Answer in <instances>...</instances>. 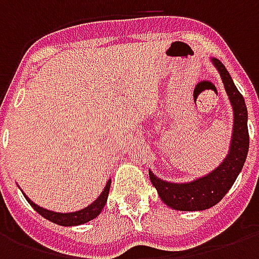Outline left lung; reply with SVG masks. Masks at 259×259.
<instances>
[{
  "label": "left lung",
  "instance_id": "obj_1",
  "mask_svg": "<svg viewBox=\"0 0 259 259\" xmlns=\"http://www.w3.org/2000/svg\"><path fill=\"white\" fill-rule=\"evenodd\" d=\"M212 62L222 77L225 90L228 93L230 104L233 107L234 122L230 152L228 158L219 165V168L190 183H169L157 178L150 170V180L152 186L157 189L161 200L166 205L178 211H202L218 204L237 179L248 152V115L244 98L234 85L225 65L217 58L212 59Z\"/></svg>",
  "mask_w": 259,
  "mask_h": 259
}]
</instances>
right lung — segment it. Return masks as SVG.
<instances>
[{"mask_svg": "<svg viewBox=\"0 0 259 259\" xmlns=\"http://www.w3.org/2000/svg\"><path fill=\"white\" fill-rule=\"evenodd\" d=\"M109 187H111V180H108L107 186H105V189H104V191L101 193V195H100L91 205H89L87 208H84V209H80V211L70 212V213H59V212L44 209L41 206H38L37 204H34L27 195H25V198L27 200V202H29L41 217H44L46 219H48V221L57 223V225H61V226H77V225H81V223L90 222L91 219H94V218L100 215V212L102 211V208L107 204Z\"/></svg>", "mask_w": 259, "mask_h": 259, "instance_id": "right-lung-1", "label": "right lung"}]
</instances>
